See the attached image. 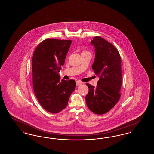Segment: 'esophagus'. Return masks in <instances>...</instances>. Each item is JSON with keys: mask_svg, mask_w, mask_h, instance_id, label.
Returning <instances> with one entry per match:
<instances>
[{"mask_svg": "<svg viewBox=\"0 0 154 154\" xmlns=\"http://www.w3.org/2000/svg\"><path fill=\"white\" fill-rule=\"evenodd\" d=\"M81 84H82V82L80 81H76V85H77V86L81 85Z\"/></svg>", "mask_w": 154, "mask_h": 154, "instance_id": "34e87169", "label": "esophagus"}]
</instances>
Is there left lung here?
Instances as JSON below:
<instances>
[{
    "label": "left lung",
    "mask_w": 154,
    "mask_h": 154,
    "mask_svg": "<svg viewBox=\"0 0 154 154\" xmlns=\"http://www.w3.org/2000/svg\"><path fill=\"white\" fill-rule=\"evenodd\" d=\"M91 43L96 52L92 68L99 80L96 87L86 84L89 92L85 100L91 111L104 114L116 106L121 97V59L117 49L103 38L95 37Z\"/></svg>",
    "instance_id": "left-lung-1"
}]
</instances>
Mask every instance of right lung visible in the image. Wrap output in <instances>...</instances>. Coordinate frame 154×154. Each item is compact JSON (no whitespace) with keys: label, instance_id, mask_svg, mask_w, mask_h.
<instances>
[{"label":"right lung","instance_id":"1","mask_svg":"<svg viewBox=\"0 0 154 154\" xmlns=\"http://www.w3.org/2000/svg\"><path fill=\"white\" fill-rule=\"evenodd\" d=\"M72 41L47 38L37 45L32 58L33 87L42 107L58 113L67 106L75 88L74 80L59 81V72L65 63Z\"/></svg>","mask_w":154,"mask_h":154}]
</instances>
